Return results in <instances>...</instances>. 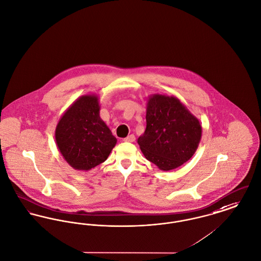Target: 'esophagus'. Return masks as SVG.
<instances>
[{"label": "esophagus", "instance_id": "obj_1", "mask_svg": "<svg viewBox=\"0 0 261 261\" xmlns=\"http://www.w3.org/2000/svg\"><path fill=\"white\" fill-rule=\"evenodd\" d=\"M135 141V136L134 135H129L126 138L124 139V142H128V143H132Z\"/></svg>", "mask_w": 261, "mask_h": 261}]
</instances>
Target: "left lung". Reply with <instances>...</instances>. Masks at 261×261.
I'll return each mask as SVG.
<instances>
[{"label":"left lung","instance_id":"8db88e82","mask_svg":"<svg viewBox=\"0 0 261 261\" xmlns=\"http://www.w3.org/2000/svg\"><path fill=\"white\" fill-rule=\"evenodd\" d=\"M147 127L138 138L145 158L161 170L182 166L196 152L202 136L199 120L175 96L148 97Z\"/></svg>","mask_w":261,"mask_h":261}]
</instances>
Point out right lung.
<instances>
[{
  "label": "right lung",
  "mask_w": 261,
  "mask_h": 261,
  "mask_svg": "<svg viewBox=\"0 0 261 261\" xmlns=\"http://www.w3.org/2000/svg\"><path fill=\"white\" fill-rule=\"evenodd\" d=\"M99 110L98 95H82L67 108L56 126L57 148L73 169L95 168L116 145L117 139L100 118Z\"/></svg>",
  "instance_id": "1"
}]
</instances>
